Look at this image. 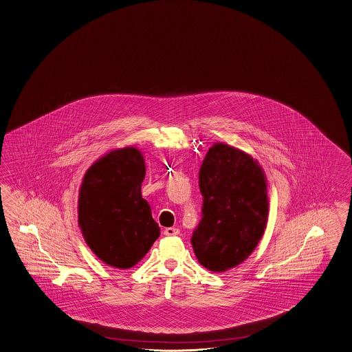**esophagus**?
Instances as JSON below:
<instances>
[{
  "label": "esophagus",
  "instance_id": "obj_1",
  "mask_svg": "<svg viewBox=\"0 0 352 352\" xmlns=\"http://www.w3.org/2000/svg\"><path fill=\"white\" fill-rule=\"evenodd\" d=\"M179 232V229H175V228H166V229L164 230V235L173 236V235H178Z\"/></svg>",
  "mask_w": 352,
  "mask_h": 352
}]
</instances>
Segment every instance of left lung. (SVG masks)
Here are the masks:
<instances>
[{
  "mask_svg": "<svg viewBox=\"0 0 352 352\" xmlns=\"http://www.w3.org/2000/svg\"><path fill=\"white\" fill-rule=\"evenodd\" d=\"M265 173L235 147H210L198 174L202 219L192 235L198 262L223 272L252 254L266 229L268 197Z\"/></svg>",
  "mask_w": 352,
  "mask_h": 352,
  "instance_id": "left-lung-1",
  "label": "left lung"
}]
</instances>
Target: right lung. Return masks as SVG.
Here are the masks:
<instances>
[{
  "instance_id": "obj_1",
  "label": "right lung",
  "mask_w": 352,
  "mask_h": 352,
  "mask_svg": "<svg viewBox=\"0 0 352 352\" xmlns=\"http://www.w3.org/2000/svg\"><path fill=\"white\" fill-rule=\"evenodd\" d=\"M144 156L136 147L113 150L86 172L78 196V225L86 244L108 266L127 270L160 235L141 196Z\"/></svg>"
}]
</instances>
